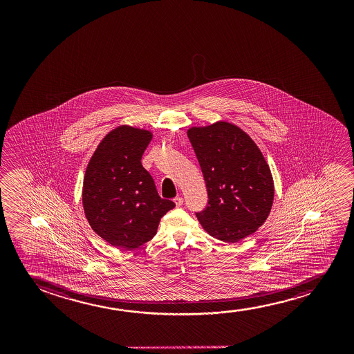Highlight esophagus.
<instances>
[{"instance_id": "esophagus-1", "label": "esophagus", "mask_w": 354, "mask_h": 354, "mask_svg": "<svg viewBox=\"0 0 354 354\" xmlns=\"http://www.w3.org/2000/svg\"><path fill=\"white\" fill-rule=\"evenodd\" d=\"M174 203L176 204V207H180L181 204L184 203V199H183V197H176V198H174Z\"/></svg>"}]
</instances>
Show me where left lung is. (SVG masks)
Segmentation results:
<instances>
[{
    "instance_id": "obj_1",
    "label": "left lung",
    "mask_w": 354,
    "mask_h": 354,
    "mask_svg": "<svg viewBox=\"0 0 354 354\" xmlns=\"http://www.w3.org/2000/svg\"><path fill=\"white\" fill-rule=\"evenodd\" d=\"M187 136L208 191V205L196 214L204 230L226 243L257 232L271 212V169L252 138L228 122L191 127Z\"/></svg>"
}]
</instances>
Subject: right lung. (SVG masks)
I'll return each mask as SVG.
<instances>
[{
	"label": "right lung",
	"mask_w": 354,
	"mask_h": 354,
	"mask_svg": "<svg viewBox=\"0 0 354 354\" xmlns=\"http://www.w3.org/2000/svg\"><path fill=\"white\" fill-rule=\"evenodd\" d=\"M152 133L117 127L97 145L83 179L82 204L93 231L112 247L136 249L153 238L160 218L175 207L160 198L141 165Z\"/></svg>",
	"instance_id": "add662e5"
}]
</instances>
